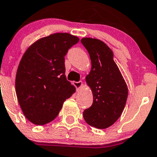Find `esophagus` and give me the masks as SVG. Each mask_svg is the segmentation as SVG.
<instances>
[{
  "instance_id": "obj_1",
  "label": "esophagus",
  "mask_w": 157,
  "mask_h": 157,
  "mask_svg": "<svg viewBox=\"0 0 157 157\" xmlns=\"http://www.w3.org/2000/svg\"><path fill=\"white\" fill-rule=\"evenodd\" d=\"M74 85L76 86V87H77V90H79L82 87V86H83V82L82 81L74 82Z\"/></svg>"
}]
</instances>
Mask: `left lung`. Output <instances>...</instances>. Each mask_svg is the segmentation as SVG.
<instances>
[{
  "label": "left lung",
  "instance_id": "left-lung-1",
  "mask_svg": "<svg viewBox=\"0 0 157 157\" xmlns=\"http://www.w3.org/2000/svg\"><path fill=\"white\" fill-rule=\"evenodd\" d=\"M91 70L86 77L93 94V104L83 113L85 121L93 127L106 129L119 119L125 107L128 88L109 47L95 38L83 37Z\"/></svg>",
  "mask_w": 157,
  "mask_h": 157
}]
</instances>
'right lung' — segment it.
<instances>
[{"label": "right lung", "instance_id": "add662e5", "mask_svg": "<svg viewBox=\"0 0 157 157\" xmlns=\"http://www.w3.org/2000/svg\"><path fill=\"white\" fill-rule=\"evenodd\" d=\"M80 40L68 33H53L32 44L23 55L15 79L17 97L23 113L35 125L57 117L76 88L67 80L64 57Z\"/></svg>", "mask_w": 157, "mask_h": 157}]
</instances>
